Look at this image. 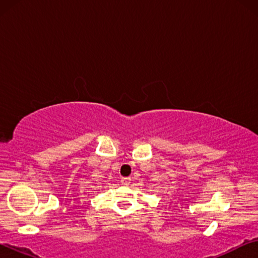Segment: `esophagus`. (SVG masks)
I'll return each mask as SVG.
<instances>
[{"label":"esophagus","instance_id":"esophagus-1","mask_svg":"<svg viewBox=\"0 0 258 258\" xmlns=\"http://www.w3.org/2000/svg\"><path fill=\"white\" fill-rule=\"evenodd\" d=\"M120 182H121V184H123V185H128L130 182H131V178L130 177H121Z\"/></svg>","mask_w":258,"mask_h":258}]
</instances>
